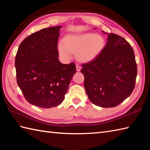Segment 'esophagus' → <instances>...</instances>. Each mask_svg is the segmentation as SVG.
I'll use <instances>...</instances> for the list:
<instances>
[{"instance_id": "obj_1", "label": "esophagus", "mask_w": 150, "mask_h": 150, "mask_svg": "<svg viewBox=\"0 0 150 150\" xmlns=\"http://www.w3.org/2000/svg\"><path fill=\"white\" fill-rule=\"evenodd\" d=\"M76 69H77V71H80L81 69V67L79 65L76 66Z\"/></svg>"}]
</instances>
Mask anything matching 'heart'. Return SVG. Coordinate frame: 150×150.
Instances as JSON below:
<instances>
[{
	"instance_id": "heart-1",
	"label": "heart",
	"mask_w": 150,
	"mask_h": 150,
	"mask_svg": "<svg viewBox=\"0 0 150 150\" xmlns=\"http://www.w3.org/2000/svg\"><path fill=\"white\" fill-rule=\"evenodd\" d=\"M104 38L93 33L70 34L64 37L63 43H60L58 50L64 59L68 60L72 53H77L79 61L88 62L99 55L105 46Z\"/></svg>"
}]
</instances>
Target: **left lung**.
<instances>
[{
	"instance_id": "obj_1",
	"label": "left lung",
	"mask_w": 150,
	"mask_h": 150,
	"mask_svg": "<svg viewBox=\"0 0 150 150\" xmlns=\"http://www.w3.org/2000/svg\"><path fill=\"white\" fill-rule=\"evenodd\" d=\"M108 34L106 46L96 58L82 65L81 73L91 103L100 107L113 108L122 103L134 90L137 66L129 42L116 34Z\"/></svg>"
}]
</instances>
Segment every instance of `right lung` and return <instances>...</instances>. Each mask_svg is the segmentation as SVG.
<instances>
[{"instance_id": "1", "label": "right lung", "mask_w": 150, "mask_h": 150, "mask_svg": "<svg viewBox=\"0 0 150 150\" xmlns=\"http://www.w3.org/2000/svg\"><path fill=\"white\" fill-rule=\"evenodd\" d=\"M60 26L41 30L24 39L15 57L17 82L28 103L50 108L62 103L73 75L74 62L58 59Z\"/></svg>"}]
</instances>
